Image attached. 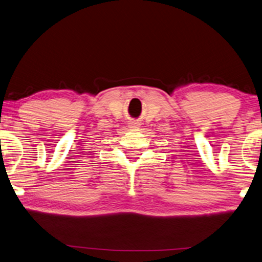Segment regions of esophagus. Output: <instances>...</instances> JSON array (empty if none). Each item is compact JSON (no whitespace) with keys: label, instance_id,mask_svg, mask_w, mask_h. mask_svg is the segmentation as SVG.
Listing matches in <instances>:
<instances>
[{"label":"esophagus","instance_id":"34e87169","mask_svg":"<svg viewBox=\"0 0 262 262\" xmlns=\"http://www.w3.org/2000/svg\"><path fill=\"white\" fill-rule=\"evenodd\" d=\"M139 126H140L139 122L135 121V120H132V121L129 122V127H130V128H136V127H139Z\"/></svg>","mask_w":262,"mask_h":262}]
</instances>
